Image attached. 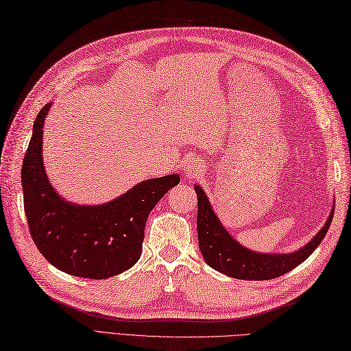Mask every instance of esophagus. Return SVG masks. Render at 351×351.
<instances>
[{
    "mask_svg": "<svg viewBox=\"0 0 351 351\" xmlns=\"http://www.w3.org/2000/svg\"><path fill=\"white\" fill-rule=\"evenodd\" d=\"M199 171H200V166L197 164V161L190 158V160H187V161L184 162V173L187 175L189 178L196 176Z\"/></svg>",
    "mask_w": 351,
    "mask_h": 351,
    "instance_id": "34e87169",
    "label": "esophagus"
}]
</instances>
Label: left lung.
<instances>
[{
    "label": "left lung",
    "instance_id": "1",
    "mask_svg": "<svg viewBox=\"0 0 351 351\" xmlns=\"http://www.w3.org/2000/svg\"><path fill=\"white\" fill-rule=\"evenodd\" d=\"M197 195V238L204 261L214 270L243 280H268L279 278L308 259L323 241L333 219L335 205L324 226L303 247L291 253H259L244 247L223 226L214 213L206 193L195 185Z\"/></svg>",
    "mask_w": 351,
    "mask_h": 351
}]
</instances>
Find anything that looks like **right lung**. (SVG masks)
Returning a JSON list of instances; mask_svg holds the SVG:
<instances>
[{
	"mask_svg": "<svg viewBox=\"0 0 351 351\" xmlns=\"http://www.w3.org/2000/svg\"><path fill=\"white\" fill-rule=\"evenodd\" d=\"M51 107L48 102L36 117L21 170L29 234L45 259L64 273L87 279L121 274L140 259L147 215L180 184V175L141 181L106 204L68 202L43 166V125Z\"/></svg>",
	"mask_w": 351,
	"mask_h": 351,
	"instance_id": "obj_1",
	"label": "right lung"
}]
</instances>
